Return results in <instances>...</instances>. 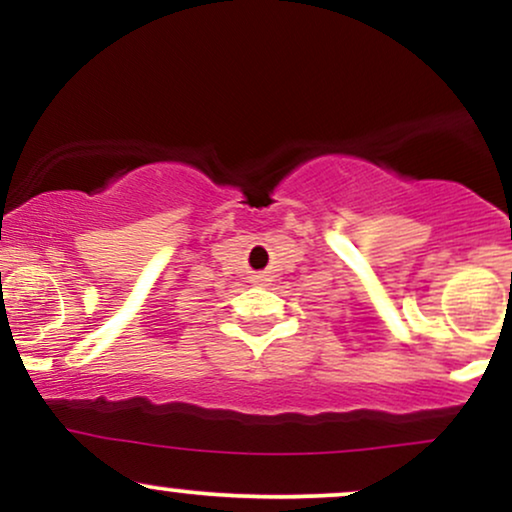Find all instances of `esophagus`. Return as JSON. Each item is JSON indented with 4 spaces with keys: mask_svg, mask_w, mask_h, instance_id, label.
I'll use <instances>...</instances> for the list:
<instances>
[{
    "mask_svg": "<svg viewBox=\"0 0 512 512\" xmlns=\"http://www.w3.org/2000/svg\"><path fill=\"white\" fill-rule=\"evenodd\" d=\"M265 282H268V279H265L263 275H256V277H254V284H261V286H265Z\"/></svg>",
    "mask_w": 512,
    "mask_h": 512,
    "instance_id": "34e87169",
    "label": "esophagus"
}]
</instances>
